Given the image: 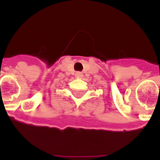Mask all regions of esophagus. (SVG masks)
<instances>
[{
    "mask_svg": "<svg viewBox=\"0 0 160 160\" xmlns=\"http://www.w3.org/2000/svg\"><path fill=\"white\" fill-rule=\"evenodd\" d=\"M75 76L78 77V78H80V77H82V73H81V72H77V73H75Z\"/></svg>",
    "mask_w": 160,
    "mask_h": 160,
    "instance_id": "esophagus-1",
    "label": "esophagus"
}]
</instances>
